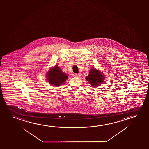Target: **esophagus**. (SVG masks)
<instances>
[{
    "label": "esophagus",
    "instance_id": "34e87169",
    "mask_svg": "<svg viewBox=\"0 0 149 149\" xmlns=\"http://www.w3.org/2000/svg\"><path fill=\"white\" fill-rule=\"evenodd\" d=\"M74 76L76 77L79 78L80 77L81 75H80V74H74Z\"/></svg>",
    "mask_w": 149,
    "mask_h": 149
}]
</instances>
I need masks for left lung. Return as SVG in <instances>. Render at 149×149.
Returning <instances> with one entry per match:
<instances>
[{
  "label": "left lung",
  "mask_w": 149,
  "mask_h": 149,
  "mask_svg": "<svg viewBox=\"0 0 149 149\" xmlns=\"http://www.w3.org/2000/svg\"><path fill=\"white\" fill-rule=\"evenodd\" d=\"M86 79L91 85L96 88L103 82L105 77L100 71L95 68H92L90 70L89 74L86 77Z\"/></svg>",
  "instance_id": "8db88e82"
}]
</instances>
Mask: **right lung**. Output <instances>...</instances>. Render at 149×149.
Segmentation results:
<instances>
[{
	"label": "right lung",
	"mask_w": 149,
	"mask_h": 149,
	"mask_svg": "<svg viewBox=\"0 0 149 149\" xmlns=\"http://www.w3.org/2000/svg\"><path fill=\"white\" fill-rule=\"evenodd\" d=\"M47 81L53 86H61L67 79L68 75L57 65L50 68L46 74Z\"/></svg>",
	"instance_id": "add662e5"
}]
</instances>
